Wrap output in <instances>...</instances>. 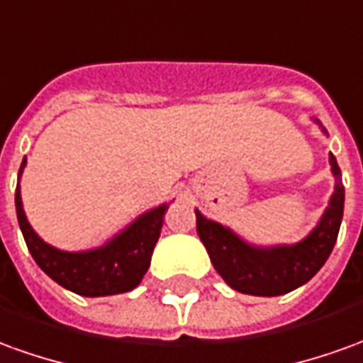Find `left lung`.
Masks as SVG:
<instances>
[{"label": "left lung", "instance_id": "obj_1", "mask_svg": "<svg viewBox=\"0 0 363 363\" xmlns=\"http://www.w3.org/2000/svg\"><path fill=\"white\" fill-rule=\"evenodd\" d=\"M332 173L338 179L330 204L318 225L303 242L279 247H255L250 245L218 222H212L196 212V232L206 247L214 269L225 283L240 293L253 296H279L318 273L340 232L344 214V184L340 181V167L330 153Z\"/></svg>", "mask_w": 363, "mask_h": 363}]
</instances>
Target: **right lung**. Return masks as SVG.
Instances as JSON below:
<instances>
[{
    "label": "right lung",
    "mask_w": 363,
    "mask_h": 363,
    "mask_svg": "<svg viewBox=\"0 0 363 363\" xmlns=\"http://www.w3.org/2000/svg\"><path fill=\"white\" fill-rule=\"evenodd\" d=\"M25 167V159H23ZM167 204L153 208L143 216H139L133 224L125 228L120 235H116L104 247L90 252H60L50 247L25 218L21 204L19 186L15 190V210L21 228L25 243L31 252L33 259L37 261L40 269L45 271L60 287L72 291L82 296H108L128 293L141 283V279L149 269L151 255L155 243L161 235Z\"/></svg>",
    "instance_id": "right-lung-1"
}]
</instances>
